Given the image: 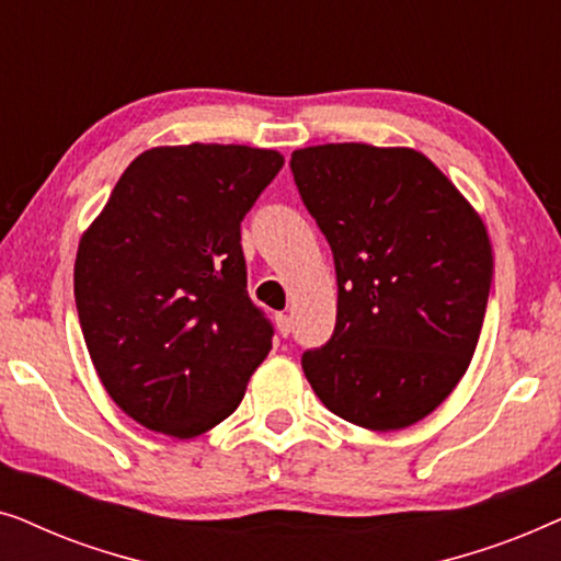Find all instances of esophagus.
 <instances>
[{
    "mask_svg": "<svg viewBox=\"0 0 561 561\" xmlns=\"http://www.w3.org/2000/svg\"><path fill=\"white\" fill-rule=\"evenodd\" d=\"M275 329H278L280 336L290 334V317H288V313H275Z\"/></svg>",
    "mask_w": 561,
    "mask_h": 561,
    "instance_id": "1",
    "label": "esophagus"
}]
</instances>
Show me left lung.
Returning <instances> with one entry per match:
<instances>
[{
    "instance_id": "8db88e82",
    "label": "left lung",
    "mask_w": 561,
    "mask_h": 561,
    "mask_svg": "<svg viewBox=\"0 0 561 561\" xmlns=\"http://www.w3.org/2000/svg\"><path fill=\"white\" fill-rule=\"evenodd\" d=\"M336 267V327L301 365L336 416L398 432L439 409L470 367L493 280L474 206L413 148L329 142L290 156Z\"/></svg>"
}]
</instances>
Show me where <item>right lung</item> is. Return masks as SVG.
Segmentation results:
<instances>
[{"mask_svg": "<svg viewBox=\"0 0 561 561\" xmlns=\"http://www.w3.org/2000/svg\"><path fill=\"white\" fill-rule=\"evenodd\" d=\"M280 168L278 150L248 145L150 148L81 234L73 294L91 363L150 432L194 439L221 424L273 347L240 221Z\"/></svg>", "mask_w": 561, "mask_h": 561, "instance_id": "add662e5", "label": "right lung"}]
</instances>
